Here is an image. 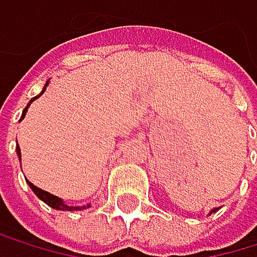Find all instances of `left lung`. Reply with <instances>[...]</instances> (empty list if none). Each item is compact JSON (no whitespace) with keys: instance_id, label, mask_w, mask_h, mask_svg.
Returning <instances> with one entry per match:
<instances>
[{"instance_id":"left-lung-1","label":"left lung","mask_w":257,"mask_h":257,"mask_svg":"<svg viewBox=\"0 0 257 257\" xmlns=\"http://www.w3.org/2000/svg\"><path fill=\"white\" fill-rule=\"evenodd\" d=\"M212 211H217V209H212ZM212 211H211V212H212Z\"/></svg>"}]
</instances>
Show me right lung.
Here are the masks:
<instances>
[{
  "mask_svg": "<svg viewBox=\"0 0 257 257\" xmlns=\"http://www.w3.org/2000/svg\"><path fill=\"white\" fill-rule=\"evenodd\" d=\"M46 85H48V83H46ZM45 90H46V86L43 88V91H45ZM43 91H41V93H43ZM41 93H40V95H41ZM40 95H38V96H40ZM38 96L32 98V99L29 101V104L25 106V109H24V112H22V117H21V119H24V117H25V112H27V109H29V106L32 104V101H33V99H37ZM16 151H17V154H19V158H21V148H19V145L16 146ZM29 185H30V188L33 190V193H35V195L41 199V201H45L48 206H51L53 209H58V211H77V209H85V207H86V206H82V207H72V206H67V204H64V203H62V199H59L58 196H54V195H51V193H48V191H45V190H41V188L35 187V185L30 183V182H29Z\"/></svg>",
  "mask_w": 257,
  "mask_h": 257,
  "instance_id": "1",
  "label": "right lung"
}]
</instances>
